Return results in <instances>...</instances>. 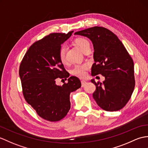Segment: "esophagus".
<instances>
[{
    "label": "esophagus",
    "mask_w": 148,
    "mask_h": 148,
    "mask_svg": "<svg viewBox=\"0 0 148 148\" xmlns=\"http://www.w3.org/2000/svg\"><path fill=\"white\" fill-rule=\"evenodd\" d=\"M86 81H81V86H82V87H83V86H84V85L86 84Z\"/></svg>",
    "instance_id": "34e87169"
}]
</instances>
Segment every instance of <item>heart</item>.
I'll use <instances>...</instances> for the list:
<instances>
[{
  "label": "heart",
  "mask_w": 148,
  "mask_h": 148,
  "mask_svg": "<svg viewBox=\"0 0 148 148\" xmlns=\"http://www.w3.org/2000/svg\"><path fill=\"white\" fill-rule=\"evenodd\" d=\"M74 43L75 45L82 52L88 47H90V43L86 39L83 38H79L75 39ZM58 58H59V60L62 64H66L67 60L66 57V47L65 46H62L60 47L59 51H58ZM88 67L89 65L87 64L76 65L72 69V74L74 75H76L77 77H84L87 75V70Z\"/></svg>",
  "instance_id": "obj_1"
}]
</instances>
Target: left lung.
<instances>
[{"label":"left lung","mask_w":148,"mask_h":148,"mask_svg":"<svg viewBox=\"0 0 148 148\" xmlns=\"http://www.w3.org/2000/svg\"><path fill=\"white\" fill-rule=\"evenodd\" d=\"M74 35L86 36L93 45L95 63L92 76L101 74L102 82H91L96 86L92 97L98 105L106 111H117L124 107L131 97L135 86L133 60L123 43L111 31L95 26Z\"/></svg>","instance_id":"1"}]
</instances>
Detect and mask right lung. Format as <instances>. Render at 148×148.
<instances>
[{
	"instance_id": "right-lung-1",
	"label": "right lung",
	"mask_w": 148,
	"mask_h": 148,
	"mask_svg": "<svg viewBox=\"0 0 148 148\" xmlns=\"http://www.w3.org/2000/svg\"><path fill=\"white\" fill-rule=\"evenodd\" d=\"M73 33H51L37 41L29 48L20 64L24 97L38 115L48 121H58L66 116L71 108V92L81 86L75 76L69 77L62 86L55 84L58 77L66 79L69 77L59 60L58 51Z\"/></svg>"
}]
</instances>
